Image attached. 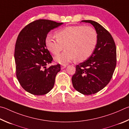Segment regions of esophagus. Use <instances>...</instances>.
<instances>
[{
	"mask_svg": "<svg viewBox=\"0 0 129 129\" xmlns=\"http://www.w3.org/2000/svg\"><path fill=\"white\" fill-rule=\"evenodd\" d=\"M67 66V65L66 64H62V65H61V69H64V68H66Z\"/></svg>",
	"mask_w": 129,
	"mask_h": 129,
	"instance_id": "1",
	"label": "esophagus"
}]
</instances>
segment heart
<instances>
[{"label":"heart","instance_id":"heart-1","mask_svg":"<svg viewBox=\"0 0 129 129\" xmlns=\"http://www.w3.org/2000/svg\"><path fill=\"white\" fill-rule=\"evenodd\" d=\"M56 39L48 35L45 39L47 49L57 55L55 57L59 63H64L75 59L80 62L87 59L95 49L98 40L96 30L90 26L75 25L67 26L58 31L55 34Z\"/></svg>","mask_w":129,"mask_h":129}]
</instances>
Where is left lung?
Returning <instances> with one entry per match:
<instances>
[{"label": "left lung", "mask_w": 129, "mask_h": 129, "mask_svg": "<svg viewBox=\"0 0 129 129\" xmlns=\"http://www.w3.org/2000/svg\"><path fill=\"white\" fill-rule=\"evenodd\" d=\"M82 21L94 27L98 40L92 55L76 66L72 82L76 91L90 95L103 89L111 80L117 63L116 46L110 33L100 24L92 20Z\"/></svg>", "instance_id": "8db88e82"}]
</instances>
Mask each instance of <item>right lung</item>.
<instances>
[{
  "label": "right lung",
  "instance_id": "right-lung-1",
  "mask_svg": "<svg viewBox=\"0 0 129 129\" xmlns=\"http://www.w3.org/2000/svg\"><path fill=\"white\" fill-rule=\"evenodd\" d=\"M62 24L37 20L26 25L19 34L14 54L16 74L21 86L29 93L44 95L53 89L60 65L46 67L52 63L53 57L47 49L45 39L51 29Z\"/></svg>",
  "mask_w": 129,
  "mask_h": 129
}]
</instances>
